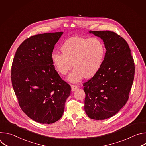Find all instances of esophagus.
Here are the masks:
<instances>
[{"mask_svg":"<svg viewBox=\"0 0 146 146\" xmlns=\"http://www.w3.org/2000/svg\"><path fill=\"white\" fill-rule=\"evenodd\" d=\"M71 88H72V91H74L76 89H77L78 88V87L77 86L72 85L71 86Z\"/></svg>","mask_w":146,"mask_h":146,"instance_id":"34e87169","label":"esophagus"}]
</instances>
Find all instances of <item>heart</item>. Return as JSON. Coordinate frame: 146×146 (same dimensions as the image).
<instances>
[{
    "label": "heart",
    "mask_w": 146,
    "mask_h": 146,
    "mask_svg": "<svg viewBox=\"0 0 146 146\" xmlns=\"http://www.w3.org/2000/svg\"><path fill=\"white\" fill-rule=\"evenodd\" d=\"M60 50L62 54H51L52 65L59 74L65 76L73 64L74 69L68 79L74 83L84 77L88 78L95 76L101 68L105 57L103 44L95 37H71L62 45Z\"/></svg>",
    "instance_id": "obj_1"
}]
</instances>
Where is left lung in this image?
I'll use <instances>...</instances> for the list:
<instances>
[{
  "instance_id": "8db88e82",
  "label": "left lung",
  "mask_w": 146,
  "mask_h": 146,
  "mask_svg": "<svg viewBox=\"0 0 146 146\" xmlns=\"http://www.w3.org/2000/svg\"><path fill=\"white\" fill-rule=\"evenodd\" d=\"M100 37L106 50L98 73L84 83V110L89 118L103 120L115 115L128 100L135 64L127 41L115 32L90 31Z\"/></svg>"
}]
</instances>
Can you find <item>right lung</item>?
Returning a JSON list of instances; mask_svg holds the SVG:
<instances>
[{
  "label": "right lung",
  "mask_w": 146,
  "mask_h": 146,
  "mask_svg": "<svg viewBox=\"0 0 146 146\" xmlns=\"http://www.w3.org/2000/svg\"><path fill=\"white\" fill-rule=\"evenodd\" d=\"M63 32L33 36L18 48L11 67L12 86L22 110L41 123H52L63 115L71 87L62 80L51 60Z\"/></svg>",
  "instance_id": "right-lung-1"
}]
</instances>
